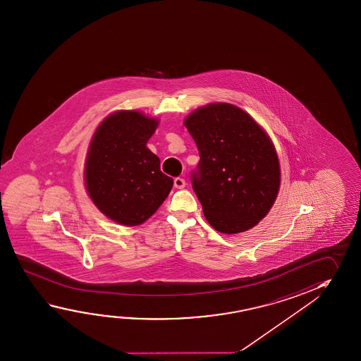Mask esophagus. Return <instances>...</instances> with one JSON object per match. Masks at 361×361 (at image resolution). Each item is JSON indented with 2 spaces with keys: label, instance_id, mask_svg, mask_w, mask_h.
Listing matches in <instances>:
<instances>
[{
  "label": "esophagus",
  "instance_id": "obj_1",
  "mask_svg": "<svg viewBox=\"0 0 361 361\" xmlns=\"http://www.w3.org/2000/svg\"><path fill=\"white\" fill-rule=\"evenodd\" d=\"M173 185H175L176 189H183L186 183H185V180L183 178H176L173 180Z\"/></svg>",
  "mask_w": 361,
  "mask_h": 361
}]
</instances>
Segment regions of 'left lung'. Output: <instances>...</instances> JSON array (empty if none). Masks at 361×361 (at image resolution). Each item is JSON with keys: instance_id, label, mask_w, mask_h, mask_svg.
Instances as JSON below:
<instances>
[{"instance_id": "obj_1", "label": "left lung", "mask_w": 361, "mask_h": 361, "mask_svg": "<svg viewBox=\"0 0 361 361\" xmlns=\"http://www.w3.org/2000/svg\"><path fill=\"white\" fill-rule=\"evenodd\" d=\"M185 126L199 149L191 185L207 221L225 234L253 228L272 207L281 181L269 137L248 113L228 103L196 109Z\"/></svg>"}]
</instances>
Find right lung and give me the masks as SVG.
<instances>
[{
    "label": "right lung",
    "instance_id": "right-lung-1",
    "mask_svg": "<svg viewBox=\"0 0 361 361\" xmlns=\"http://www.w3.org/2000/svg\"><path fill=\"white\" fill-rule=\"evenodd\" d=\"M156 127L157 121L142 113L121 111L102 122L90 143L85 166L89 196L119 224H141L171 191L173 180L146 147Z\"/></svg>",
    "mask_w": 361,
    "mask_h": 361
}]
</instances>
